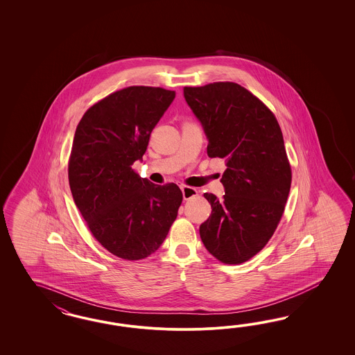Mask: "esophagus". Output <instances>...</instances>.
<instances>
[{
  "label": "esophagus",
  "instance_id": "34e87169",
  "mask_svg": "<svg viewBox=\"0 0 355 355\" xmlns=\"http://www.w3.org/2000/svg\"><path fill=\"white\" fill-rule=\"evenodd\" d=\"M181 190H182L183 199H184V200L193 199V198H195V196L198 195V190H196V189H193L191 186L182 184V186H181Z\"/></svg>",
  "mask_w": 355,
  "mask_h": 355
}]
</instances>
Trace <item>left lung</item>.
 Instances as JSON below:
<instances>
[{"mask_svg":"<svg viewBox=\"0 0 355 355\" xmlns=\"http://www.w3.org/2000/svg\"><path fill=\"white\" fill-rule=\"evenodd\" d=\"M183 95L203 125L208 156L226 164L224 199L205 193L212 214L199 227L200 238L221 263H245L268 243L291 191L279 122L261 100L233 82L184 87Z\"/></svg>","mask_w":355,"mask_h":355,"instance_id":"8db88e82","label":"left lung"}]
</instances>
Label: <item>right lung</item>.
I'll return each mask as SVG.
<instances>
[{"label": "right lung", "instance_id": "1", "mask_svg": "<svg viewBox=\"0 0 355 355\" xmlns=\"http://www.w3.org/2000/svg\"><path fill=\"white\" fill-rule=\"evenodd\" d=\"M174 97L162 87H126L97 101L76 126L67 168L74 202L97 242L125 260L160 248L182 203L175 183L155 184L131 168Z\"/></svg>", "mask_w": 355, "mask_h": 355}]
</instances>
